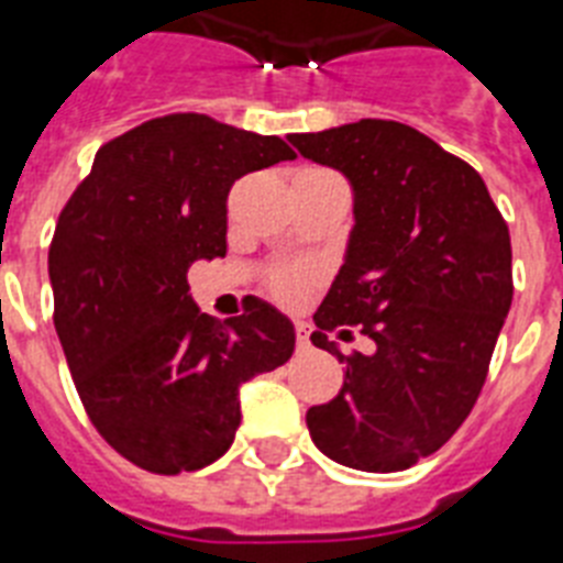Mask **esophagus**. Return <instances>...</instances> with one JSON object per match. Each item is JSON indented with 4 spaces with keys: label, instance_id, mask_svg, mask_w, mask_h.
<instances>
[{
    "label": "esophagus",
    "instance_id": "1",
    "mask_svg": "<svg viewBox=\"0 0 563 563\" xmlns=\"http://www.w3.org/2000/svg\"><path fill=\"white\" fill-rule=\"evenodd\" d=\"M297 350H312V341H309V327H306V323H297Z\"/></svg>",
    "mask_w": 563,
    "mask_h": 563
}]
</instances>
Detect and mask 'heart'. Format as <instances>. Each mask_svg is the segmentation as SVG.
Wrapping results in <instances>:
<instances>
[{"mask_svg":"<svg viewBox=\"0 0 563 563\" xmlns=\"http://www.w3.org/2000/svg\"><path fill=\"white\" fill-rule=\"evenodd\" d=\"M277 291H280V297H286V300H295V297L303 291V277H297V274H283L280 280H277Z\"/></svg>","mask_w":563,"mask_h":563,"instance_id":"b5f03b06","label":"heart"}]
</instances>
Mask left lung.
<instances>
[{"mask_svg":"<svg viewBox=\"0 0 563 563\" xmlns=\"http://www.w3.org/2000/svg\"><path fill=\"white\" fill-rule=\"evenodd\" d=\"M353 187L344 266L314 312L312 344L344 387L306 413L329 460L387 474L440 451L472 413L511 306V245L474 167L399 121L361 118L289 135ZM358 322L374 344L344 356L325 332Z\"/></svg>","mask_w":563,"mask_h":563,"instance_id":"obj_1","label":"left lung"}]
</instances>
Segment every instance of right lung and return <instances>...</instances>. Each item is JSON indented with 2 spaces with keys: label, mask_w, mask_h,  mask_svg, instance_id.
Wrapping results in <instances>:
<instances>
[{
  "label": "right lung",
  "mask_w": 563,
  "mask_h": 563,
  "mask_svg": "<svg viewBox=\"0 0 563 563\" xmlns=\"http://www.w3.org/2000/svg\"><path fill=\"white\" fill-rule=\"evenodd\" d=\"M295 153L205 115L141 123L95 155L48 249L54 329L100 437L153 474L205 468L240 428V387L295 353L266 300L225 323L196 306L187 268L225 257L228 190Z\"/></svg>",
  "instance_id": "right-lung-1"
}]
</instances>
